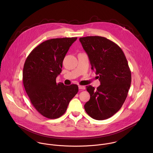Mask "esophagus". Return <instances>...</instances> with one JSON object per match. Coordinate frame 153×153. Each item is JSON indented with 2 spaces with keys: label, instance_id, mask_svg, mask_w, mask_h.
Listing matches in <instances>:
<instances>
[{
  "label": "esophagus",
  "instance_id": "esophagus-1",
  "mask_svg": "<svg viewBox=\"0 0 153 153\" xmlns=\"http://www.w3.org/2000/svg\"><path fill=\"white\" fill-rule=\"evenodd\" d=\"M78 88L79 89H85V86H82V85H79Z\"/></svg>",
  "mask_w": 153,
  "mask_h": 153
}]
</instances>
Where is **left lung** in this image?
<instances>
[{"label": "left lung", "mask_w": 153, "mask_h": 153, "mask_svg": "<svg viewBox=\"0 0 153 153\" xmlns=\"http://www.w3.org/2000/svg\"><path fill=\"white\" fill-rule=\"evenodd\" d=\"M87 53L91 69L96 71L101 85L87 86L90 100L84 108L88 115L103 120L121 108L131 85V72L121 48L106 38L92 36L79 38Z\"/></svg>", "instance_id": "8db88e82"}]
</instances>
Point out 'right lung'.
<instances>
[{
	"mask_svg": "<svg viewBox=\"0 0 153 153\" xmlns=\"http://www.w3.org/2000/svg\"><path fill=\"white\" fill-rule=\"evenodd\" d=\"M76 37L51 39L35 48L23 69V83L29 100L42 115L50 119L61 117L78 92L76 84H57L62 62Z\"/></svg>",
	"mask_w": 153,
	"mask_h": 153,
	"instance_id": "1",
	"label": "right lung"
}]
</instances>
